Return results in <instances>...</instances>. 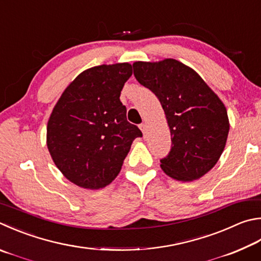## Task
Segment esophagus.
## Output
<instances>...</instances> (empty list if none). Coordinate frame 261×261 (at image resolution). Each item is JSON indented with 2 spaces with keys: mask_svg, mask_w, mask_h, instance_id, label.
<instances>
[{
  "mask_svg": "<svg viewBox=\"0 0 261 261\" xmlns=\"http://www.w3.org/2000/svg\"><path fill=\"white\" fill-rule=\"evenodd\" d=\"M139 127H140V130L143 131V134L145 136L146 132H147V124H146V123H141V124L139 125Z\"/></svg>",
  "mask_w": 261,
  "mask_h": 261,
  "instance_id": "obj_1",
  "label": "esophagus"
}]
</instances>
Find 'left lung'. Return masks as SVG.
Instances as JSON below:
<instances>
[{
	"label": "left lung",
	"mask_w": 261,
	"mask_h": 261,
	"mask_svg": "<svg viewBox=\"0 0 261 261\" xmlns=\"http://www.w3.org/2000/svg\"><path fill=\"white\" fill-rule=\"evenodd\" d=\"M134 75L162 105L171 134V149L161 160L163 171L192 181L215 167L229 131L226 107L195 70L176 59L136 61Z\"/></svg>",
	"instance_id": "left-lung-1"
}]
</instances>
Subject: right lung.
<instances>
[{
    "label": "right lung",
    "instance_id": "1",
    "mask_svg": "<svg viewBox=\"0 0 261 261\" xmlns=\"http://www.w3.org/2000/svg\"><path fill=\"white\" fill-rule=\"evenodd\" d=\"M132 75L127 63L84 70L61 94L46 127V145L57 168L87 189L110 185L120 173L132 141L143 136L126 121L120 100Z\"/></svg>",
    "mask_w": 261,
    "mask_h": 261
}]
</instances>
